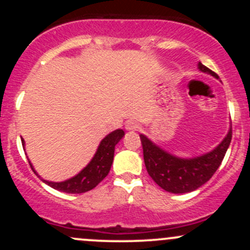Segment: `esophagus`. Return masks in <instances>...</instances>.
<instances>
[{
	"mask_svg": "<svg viewBox=\"0 0 250 250\" xmlns=\"http://www.w3.org/2000/svg\"><path fill=\"white\" fill-rule=\"evenodd\" d=\"M125 129L127 130H139L140 125L138 122H134V121H128L125 123Z\"/></svg>",
	"mask_w": 250,
	"mask_h": 250,
	"instance_id": "obj_1",
	"label": "esophagus"
}]
</instances>
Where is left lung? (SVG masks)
Returning a JSON list of instances; mask_svg holds the SVG:
<instances>
[{"label": "left lung", "mask_w": 250, "mask_h": 250, "mask_svg": "<svg viewBox=\"0 0 250 250\" xmlns=\"http://www.w3.org/2000/svg\"><path fill=\"white\" fill-rule=\"evenodd\" d=\"M198 67L201 71L219 77L202 62H198ZM140 139L146 170L152 180L168 192L185 193L201 188L216 172L232 139V127L218 147L211 152L191 160H183L169 155L151 143L145 135L141 134Z\"/></svg>", "instance_id": "1"}]
</instances>
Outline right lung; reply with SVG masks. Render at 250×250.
I'll list each match as a JSON object with an SVG mask.
<instances>
[{
    "label": "right lung",
    "mask_w": 250,
    "mask_h": 250,
    "mask_svg": "<svg viewBox=\"0 0 250 250\" xmlns=\"http://www.w3.org/2000/svg\"><path fill=\"white\" fill-rule=\"evenodd\" d=\"M123 135H125V132L122 129H117L110 133L107 137H105L100 143L97 153L89 162V165L74 178L62 181V183H52V181L47 180L43 181L50 188L66 193H83L92 190L100 181L104 180L109 174L113 161L115 146L118 141L122 139ZM21 143L24 144V140H21ZM31 169L34 170L32 166Z\"/></svg>",
    "instance_id": "1"
}]
</instances>
